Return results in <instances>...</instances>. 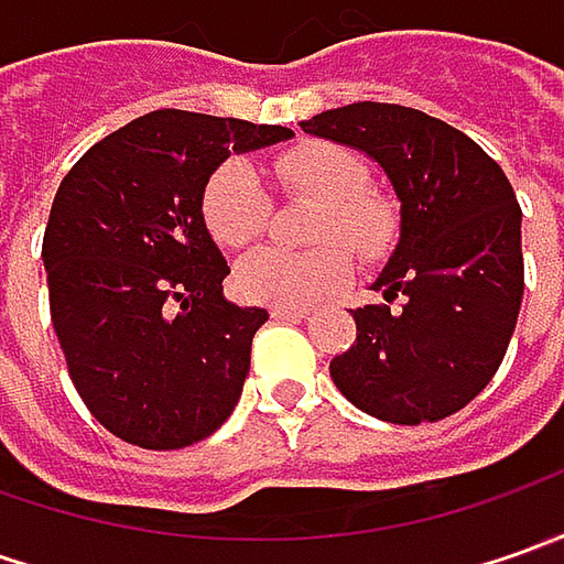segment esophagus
<instances>
[{"label":"esophagus","mask_w":564,"mask_h":564,"mask_svg":"<svg viewBox=\"0 0 564 564\" xmlns=\"http://www.w3.org/2000/svg\"><path fill=\"white\" fill-rule=\"evenodd\" d=\"M270 314L272 319H304L307 311H301V307H272Z\"/></svg>","instance_id":"34e87169"}]
</instances>
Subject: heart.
Wrapping results in <instances>:
<instances>
[{
  "label": "heart",
  "instance_id": "heart-1",
  "mask_svg": "<svg viewBox=\"0 0 564 564\" xmlns=\"http://www.w3.org/2000/svg\"><path fill=\"white\" fill-rule=\"evenodd\" d=\"M272 178L285 197L314 200L304 253L257 250L235 270V289L245 301L270 307H311L336 294L351 279L352 250L364 263H382L401 238L395 200L370 187V172L358 153L329 141H304L272 156ZM209 235L228 250L253 245L270 223L267 187L245 163L228 160L204 185L200 197Z\"/></svg>",
  "mask_w": 564,
  "mask_h": 564
}]
</instances>
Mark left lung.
<instances>
[{
    "label": "left lung",
    "instance_id": "8db88e82",
    "mask_svg": "<svg viewBox=\"0 0 564 564\" xmlns=\"http://www.w3.org/2000/svg\"><path fill=\"white\" fill-rule=\"evenodd\" d=\"M301 128L373 156L401 200L379 272L386 304L351 311L358 341L329 364L338 392L389 423H436L496 377L524 294L521 206L496 160L421 109L351 102Z\"/></svg>",
    "mask_w": 564,
    "mask_h": 564
}]
</instances>
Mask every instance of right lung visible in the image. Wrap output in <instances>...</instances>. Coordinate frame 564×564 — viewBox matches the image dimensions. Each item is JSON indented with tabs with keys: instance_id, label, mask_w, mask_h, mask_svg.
Wrapping results in <instances>:
<instances>
[{
	"instance_id": "1",
	"label": "right lung",
	"mask_w": 564,
	"mask_h": 564,
	"mask_svg": "<svg viewBox=\"0 0 564 564\" xmlns=\"http://www.w3.org/2000/svg\"><path fill=\"white\" fill-rule=\"evenodd\" d=\"M285 138L282 124L160 109L62 178L43 235L50 316L77 395L112 436L185 448L235 411L270 314L223 297L228 263L200 197L228 153Z\"/></svg>"
}]
</instances>
